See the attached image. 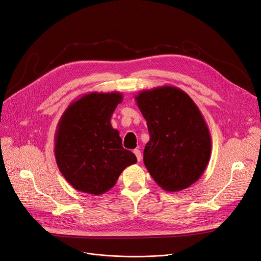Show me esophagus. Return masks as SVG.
Returning <instances> with one entry per match:
<instances>
[{"label": "esophagus", "instance_id": "34e87169", "mask_svg": "<svg viewBox=\"0 0 261 261\" xmlns=\"http://www.w3.org/2000/svg\"><path fill=\"white\" fill-rule=\"evenodd\" d=\"M133 153L135 154V156H137L138 161H141V160H142V153H141V151H140L139 149H134V150H133Z\"/></svg>", "mask_w": 261, "mask_h": 261}]
</instances>
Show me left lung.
<instances>
[{
    "mask_svg": "<svg viewBox=\"0 0 261 261\" xmlns=\"http://www.w3.org/2000/svg\"><path fill=\"white\" fill-rule=\"evenodd\" d=\"M135 101L150 135L144 164L155 184L168 192L195 184L209 163L211 135L194 101L169 85L142 90Z\"/></svg>",
    "mask_w": 261,
    "mask_h": 261,
    "instance_id": "1",
    "label": "left lung"
}]
</instances>
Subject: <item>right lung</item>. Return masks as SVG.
Returning <instances> with one entry per match:
<instances>
[{
	"mask_svg": "<svg viewBox=\"0 0 261 261\" xmlns=\"http://www.w3.org/2000/svg\"><path fill=\"white\" fill-rule=\"evenodd\" d=\"M121 101L119 92L89 93L71 102L62 115L54 139L55 160L75 190L103 194L115 186L124 168L137 163L111 124Z\"/></svg>",
	"mask_w": 261,
	"mask_h": 261,
	"instance_id": "right-lung-1",
	"label": "right lung"
}]
</instances>
